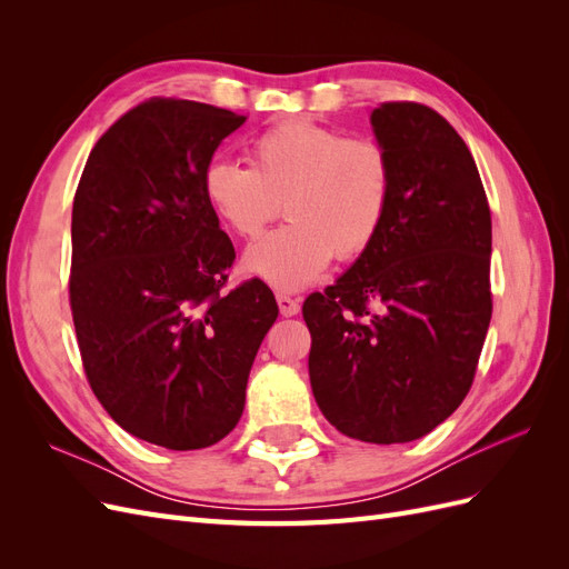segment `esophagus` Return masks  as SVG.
Returning <instances> with one entry per match:
<instances>
[{
    "instance_id": "1",
    "label": "esophagus",
    "mask_w": 569,
    "mask_h": 569,
    "mask_svg": "<svg viewBox=\"0 0 569 569\" xmlns=\"http://www.w3.org/2000/svg\"><path fill=\"white\" fill-rule=\"evenodd\" d=\"M278 306H280V313L284 318H291V316H297L301 311V301L295 299V297H289V295H278Z\"/></svg>"
}]
</instances>
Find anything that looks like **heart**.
<instances>
[{
	"label": "heart",
	"instance_id": "1",
	"mask_svg": "<svg viewBox=\"0 0 569 569\" xmlns=\"http://www.w3.org/2000/svg\"><path fill=\"white\" fill-rule=\"evenodd\" d=\"M249 163L211 159L201 194L213 216L239 239L274 230L244 256V270L274 289L316 282L332 256L351 263L382 234L393 199L387 149L370 137H347L308 118L282 120L256 134Z\"/></svg>",
	"mask_w": 569,
	"mask_h": 569
}]
</instances>
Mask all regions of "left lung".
<instances>
[{
  "label": "left lung",
  "instance_id": "8db88e82",
  "mask_svg": "<svg viewBox=\"0 0 569 569\" xmlns=\"http://www.w3.org/2000/svg\"><path fill=\"white\" fill-rule=\"evenodd\" d=\"M393 168L377 242L303 301L313 396L341 435L406 443L468 396L491 320V211L472 153L418 101L372 111Z\"/></svg>",
  "mask_w": 569,
  "mask_h": 569
}]
</instances>
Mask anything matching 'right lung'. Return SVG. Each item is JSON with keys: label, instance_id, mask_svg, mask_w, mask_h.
Returning <instances> with one entry per match:
<instances>
[{"label": "right lung", "instance_id": "right-lung-1", "mask_svg": "<svg viewBox=\"0 0 569 569\" xmlns=\"http://www.w3.org/2000/svg\"><path fill=\"white\" fill-rule=\"evenodd\" d=\"M244 120L151 97L99 137L76 189L68 299L84 375L126 432L170 451L232 432L278 318L258 278L228 289L234 247L201 194Z\"/></svg>", "mask_w": 569, "mask_h": 569}]
</instances>
